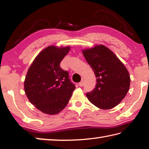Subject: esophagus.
<instances>
[{"instance_id":"obj_1","label":"esophagus","mask_w":149,"mask_h":149,"mask_svg":"<svg viewBox=\"0 0 149 149\" xmlns=\"http://www.w3.org/2000/svg\"><path fill=\"white\" fill-rule=\"evenodd\" d=\"M79 85L80 87H83L84 85V81H81L79 83Z\"/></svg>"}]
</instances>
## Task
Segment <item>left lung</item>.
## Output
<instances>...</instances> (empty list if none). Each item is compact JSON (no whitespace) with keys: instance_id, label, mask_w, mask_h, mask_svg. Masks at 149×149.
<instances>
[{"instance_id":"obj_1","label":"left lung","mask_w":149,"mask_h":149,"mask_svg":"<svg viewBox=\"0 0 149 149\" xmlns=\"http://www.w3.org/2000/svg\"><path fill=\"white\" fill-rule=\"evenodd\" d=\"M83 54L97 78L94 89L87 93V99L100 109L115 107L129 91L130 76L127 70L104 45L83 50Z\"/></svg>"}]
</instances>
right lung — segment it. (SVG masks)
<instances>
[{
  "instance_id": "add662e5",
  "label": "right lung",
  "mask_w": 149,
  "mask_h": 149,
  "mask_svg": "<svg viewBox=\"0 0 149 149\" xmlns=\"http://www.w3.org/2000/svg\"><path fill=\"white\" fill-rule=\"evenodd\" d=\"M70 49L69 47H47L37 55L27 71L25 93L30 102L45 114H56L64 109L75 89L68 72L60 66Z\"/></svg>"
}]
</instances>
